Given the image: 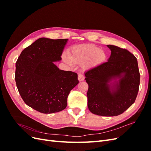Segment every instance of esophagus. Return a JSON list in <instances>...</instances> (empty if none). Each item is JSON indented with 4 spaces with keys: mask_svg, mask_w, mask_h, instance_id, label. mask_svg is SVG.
Here are the masks:
<instances>
[{
    "mask_svg": "<svg viewBox=\"0 0 151 151\" xmlns=\"http://www.w3.org/2000/svg\"><path fill=\"white\" fill-rule=\"evenodd\" d=\"M78 80L80 82L84 80V77L83 74H78Z\"/></svg>",
    "mask_w": 151,
    "mask_h": 151,
    "instance_id": "esophagus-1",
    "label": "esophagus"
}]
</instances>
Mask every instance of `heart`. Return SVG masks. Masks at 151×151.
<instances>
[{"label": "heart", "instance_id": "heart-1", "mask_svg": "<svg viewBox=\"0 0 151 151\" xmlns=\"http://www.w3.org/2000/svg\"><path fill=\"white\" fill-rule=\"evenodd\" d=\"M68 58L63 55L62 58L65 63L72 67L74 64H83L84 69H89L102 64L106 59V53L104 50L93 44L77 45L73 47L68 54Z\"/></svg>", "mask_w": 151, "mask_h": 151}]
</instances>
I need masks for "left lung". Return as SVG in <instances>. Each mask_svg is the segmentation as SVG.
<instances>
[{
    "label": "left lung",
    "mask_w": 151,
    "mask_h": 151,
    "mask_svg": "<svg viewBox=\"0 0 151 151\" xmlns=\"http://www.w3.org/2000/svg\"><path fill=\"white\" fill-rule=\"evenodd\" d=\"M111 55L108 62L85 73L89 88L88 106L95 115H119L135 101L140 84L138 62L126 49L108 45Z\"/></svg>",
    "instance_id": "left-lung-1"
}]
</instances>
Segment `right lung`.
Listing matches in <instances>:
<instances>
[{
    "label": "right lung",
    "mask_w": 151,
    "mask_h": 151,
    "mask_svg": "<svg viewBox=\"0 0 151 151\" xmlns=\"http://www.w3.org/2000/svg\"><path fill=\"white\" fill-rule=\"evenodd\" d=\"M68 39L41 38L22 50L16 63L15 80L24 103L42 113L64 109L70 91L79 83L77 74L60 70Z\"/></svg>",
    "instance_id": "1"
}]
</instances>
